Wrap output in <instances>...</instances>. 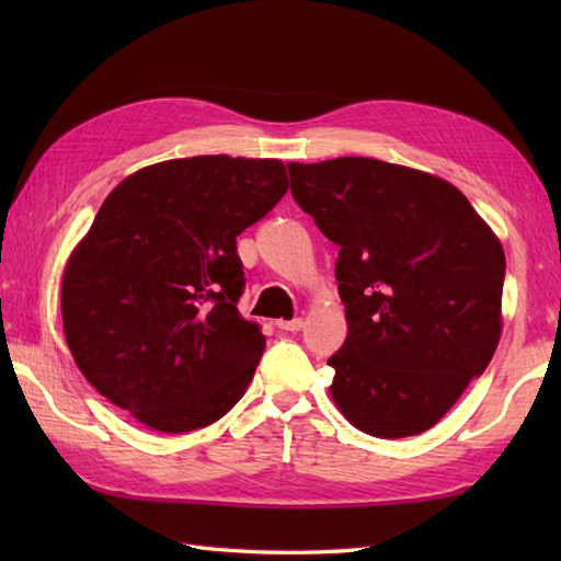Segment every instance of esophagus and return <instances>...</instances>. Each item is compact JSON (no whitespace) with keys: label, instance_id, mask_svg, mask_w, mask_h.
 <instances>
[{"label":"esophagus","instance_id":"34e87169","mask_svg":"<svg viewBox=\"0 0 561 561\" xmlns=\"http://www.w3.org/2000/svg\"><path fill=\"white\" fill-rule=\"evenodd\" d=\"M277 325L279 330H287V332H299L301 328H304V318H294V320H277Z\"/></svg>","mask_w":561,"mask_h":561}]
</instances>
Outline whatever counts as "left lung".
I'll list each match as a JSON object with an SVG mask.
<instances>
[{"mask_svg": "<svg viewBox=\"0 0 561 561\" xmlns=\"http://www.w3.org/2000/svg\"><path fill=\"white\" fill-rule=\"evenodd\" d=\"M291 195L332 243L350 335L330 396L359 432L432 428L502 337V241L460 190L364 157L289 163Z\"/></svg>", "mask_w": 561, "mask_h": 561, "instance_id": "8db88e82", "label": "left lung"}]
</instances>
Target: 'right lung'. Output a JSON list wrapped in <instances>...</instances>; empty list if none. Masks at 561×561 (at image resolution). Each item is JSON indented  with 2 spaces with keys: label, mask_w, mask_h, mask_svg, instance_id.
<instances>
[{
  "label": "right lung",
  "mask_w": 561,
  "mask_h": 561,
  "mask_svg": "<svg viewBox=\"0 0 561 561\" xmlns=\"http://www.w3.org/2000/svg\"><path fill=\"white\" fill-rule=\"evenodd\" d=\"M289 190L279 159L147 165L105 197L62 274V328L101 396L163 434L221 420L243 398L265 335L238 313L236 236Z\"/></svg>",
  "instance_id": "add662e5"
}]
</instances>
